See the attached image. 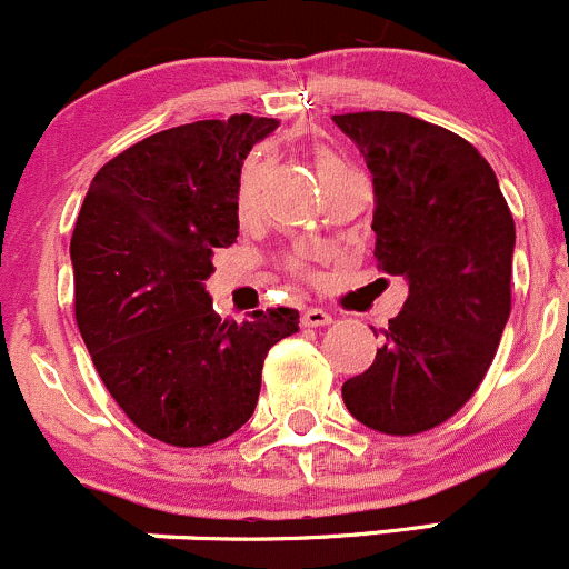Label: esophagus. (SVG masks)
<instances>
[{
  "label": "esophagus",
  "mask_w": 569,
  "mask_h": 569,
  "mask_svg": "<svg viewBox=\"0 0 569 569\" xmlns=\"http://www.w3.org/2000/svg\"><path fill=\"white\" fill-rule=\"evenodd\" d=\"M301 323L305 327H327V323H332V312L321 310V307H307L305 316H301Z\"/></svg>",
  "instance_id": "obj_1"
}]
</instances>
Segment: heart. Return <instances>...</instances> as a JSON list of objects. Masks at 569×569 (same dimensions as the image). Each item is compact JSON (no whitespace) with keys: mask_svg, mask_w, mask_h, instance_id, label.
Returning a JSON list of instances; mask_svg holds the SVG:
<instances>
[{"mask_svg":"<svg viewBox=\"0 0 569 569\" xmlns=\"http://www.w3.org/2000/svg\"><path fill=\"white\" fill-rule=\"evenodd\" d=\"M327 164H335V159L321 156V159H318V170H323ZM257 183H259V164H248L246 172H242V183H240V209L242 212H246V209L253 203ZM290 270H296V273H305V259H290Z\"/></svg>","mask_w":569,"mask_h":569,"instance_id":"1","label":"heart"}]
</instances>
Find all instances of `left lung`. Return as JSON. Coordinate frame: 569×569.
I'll return each instance as SVG.
<instances>
[{"mask_svg":"<svg viewBox=\"0 0 569 569\" xmlns=\"http://www.w3.org/2000/svg\"><path fill=\"white\" fill-rule=\"evenodd\" d=\"M332 119L375 176L377 264L410 288L343 402L371 430L416 436L456 416L495 360L511 312V209L458 133L399 111Z\"/></svg>","mask_w":569,"mask_h":569,"instance_id":"obj_1","label":"left lung"}]
</instances>
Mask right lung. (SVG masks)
<instances>
[{
  "mask_svg": "<svg viewBox=\"0 0 569 569\" xmlns=\"http://www.w3.org/2000/svg\"><path fill=\"white\" fill-rule=\"evenodd\" d=\"M276 119H200L131 144L91 181L72 231L74 318L113 402L170 447L223 441L251 419L262 362L299 310L220 318L203 281L240 234L242 161Z\"/></svg>",
  "mask_w": 569,
  "mask_h": 569,
  "instance_id": "right-lung-1",
  "label": "right lung"
}]
</instances>
